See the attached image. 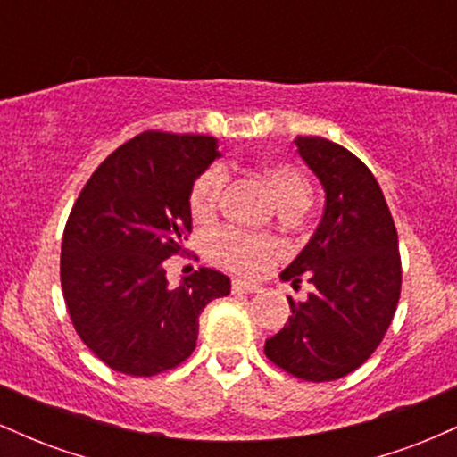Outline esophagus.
<instances>
[{"instance_id": "obj_1", "label": "esophagus", "mask_w": 457, "mask_h": 457, "mask_svg": "<svg viewBox=\"0 0 457 457\" xmlns=\"http://www.w3.org/2000/svg\"><path fill=\"white\" fill-rule=\"evenodd\" d=\"M258 290H260L258 283L243 281V279H234L232 281V292H234V295H253V292H258Z\"/></svg>"}]
</instances>
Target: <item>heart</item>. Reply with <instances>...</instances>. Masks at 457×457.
I'll return each mask as SVG.
<instances>
[{"label":"heart","mask_w":457,"mask_h":457,"mask_svg":"<svg viewBox=\"0 0 457 457\" xmlns=\"http://www.w3.org/2000/svg\"><path fill=\"white\" fill-rule=\"evenodd\" d=\"M264 178L272 195L279 202L281 211H305L309 204V185L296 167L286 165V162L266 165ZM223 187L225 171L219 165L208 167L193 180L191 191H188V211L193 219L206 221L217 212ZM208 253L225 269L240 272V275H255L272 264V260L279 255V245L270 236L221 228L208 238Z\"/></svg>","instance_id":"1"}]
</instances>
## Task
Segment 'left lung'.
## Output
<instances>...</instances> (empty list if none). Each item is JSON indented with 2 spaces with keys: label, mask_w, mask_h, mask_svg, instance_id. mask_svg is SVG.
Segmentation results:
<instances>
[{
  "label": "left lung",
  "mask_w": 457,
  "mask_h": 457,
  "mask_svg": "<svg viewBox=\"0 0 457 457\" xmlns=\"http://www.w3.org/2000/svg\"><path fill=\"white\" fill-rule=\"evenodd\" d=\"M298 154L324 188L322 221L305 249L281 272L316 290L307 301L287 296L292 316L266 339L264 354L307 382L344 378L374 354L402 290L397 229L374 174L344 145L296 137Z\"/></svg>",
  "instance_id": "obj_1"
}]
</instances>
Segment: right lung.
I'll return each mask as SVG.
<instances>
[{"label": "right lung", "instance_id": "obj_1", "mask_svg": "<svg viewBox=\"0 0 457 457\" xmlns=\"http://www.w3.org/2000/svg\"><path fill=\"white\" fill-rule=\"evenodd\" d=\"M217 139L145 130L104 159L79 193L62 238V292L72 327L104 365L156 376L197 344L199 313L229 295L199 269L170 287L167 258L191 234L188 191L217 159Z\"/></svg>", "mask_w": 457, "mask_h": 457}]
</instances>
